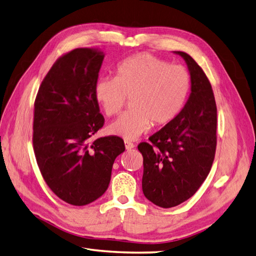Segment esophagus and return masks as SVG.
Here are the masks:
<instances>
[{"mask_svg": "<svg viewBox=\"0 0 256 256\" xmlns=\"http://www.w3.org/2000/svg\"><path fill=\"white\" fill-rule=\"evenodd\" d=\"M124 145H126V150H130V149H133V148H135V145L133 142H128V140H124Z\"/></svg>", "mask_w": 256, "mask_h": 256, "instance_id": "esophagus-1", "label": "esophagus"}]
</instances>
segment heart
<instances>
[{"mask_svg": "<svg viewBox=\"0 0 256 256\" xmlns=\"http://www.w3.org/2000/svg\"><path fill=\"white\" fill-rule=\"evenodd\" d=\"M192 88L189 72L152 54H136L118 66L116 76H102L94 96L108 116L121 112L126 98L133 110L107 128L111 135L135 140L156 126H166L184 108Z\"/></svg>", "mask_w": 256, "mask_h": 256, "instance_id": "obj_1", "label": "heart"}]
</instances>
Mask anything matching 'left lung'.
Segmentation results:
<instances>
[{
	"label": "left lung",
	"mask_w": 256,
	"mask_h": 256,
	"mask_svg": "<svg viewBox=\"0 0 256 256\" xmlns=\"http://www.w3.org/2000/svg\"><path fill=\"white\" fill-rule=\"evenodd\" d=\"M187 64L190 94L175 120L140 142L142 192L154 204L173 208L192 196L212 168L216 149V109L208 78L192 56L174 52Z\"/></svg>",
	"instance_id": "obj_1"
}]
</instances>
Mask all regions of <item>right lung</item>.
I'll list each match as a JSON object with an SVG mask.
<instances>
[{
	"label": "right lung",
	"instance_id": "add662e5",
	"mask_svg": "<svg viewBox=\"0 0 256 256\" xmlns=\"http://www.w3.org/2000/svg\"><path fill=\"white\" fill-rule=\"evenodd\" d=\"M104 54L76 48L58 58L34 102V149L44 180L58 198L86 206L107 190L116 158L126 150L118 136L92 140L104 126L94 96Z\"/></svg>",
	"mask_w": 256,
	"mask_h": 256
}]
</instances>
